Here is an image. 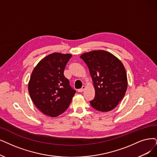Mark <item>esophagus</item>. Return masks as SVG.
<instances>
[{
    "label": "esophagus",
    "instance_id": "34e87169",
    "mask_svg": "<svg viewBox=\"0 0 157 157\" xmlns=\"http://www.w3.org/2000/svg\"><path fill=\"white\" fill-rule=\"evenodd\" d=\"M84 89H85V86H83L82 87V88H80V89L78 90V92H79V93L82 92V91L84 90Z\"/></svg>",
    "mask_w": 157,
    "mask_h": 157
}]
</instances>
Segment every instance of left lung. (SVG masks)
<instances>
[{
    "instance_id": "left-lung-1",
    "label": "left lung",
    "mask_w": 157,
    "mask_h": 157,
    "mask_svg": "<svg viewBox=\"0 0 157 157\" xmlns=\"http://www.w3.org/2000/svg\"><path fill=\"white\" fill-rule=\"evenodd\" d=\"M80 58L88 67L95 86V95L91 105L99 111L113 109L124 97L128 86L126 71L121 61L102 50L84 53Z\"/></svg>"
}]
</instances>
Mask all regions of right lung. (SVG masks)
I'll return each instance as SVG.
<instances>
[{
  "label": "right lung",
  "instance_id": "right-lung-1",
  "mask_svg": "<svg viewBox=\"0 0 157 157\" xmlns=\"http://www.w3.org/2000/svg\"><path fill=\"white\" fill-rule=\"evenodd\" d=\"M71 54L54 53L41 60L33 70L28 84L30 97L44 114L57 117L67 109L76 91L64 75Z\"/></svg>",
  "mask_w": 157,
  "mask_h": 157
}]
</instances>
